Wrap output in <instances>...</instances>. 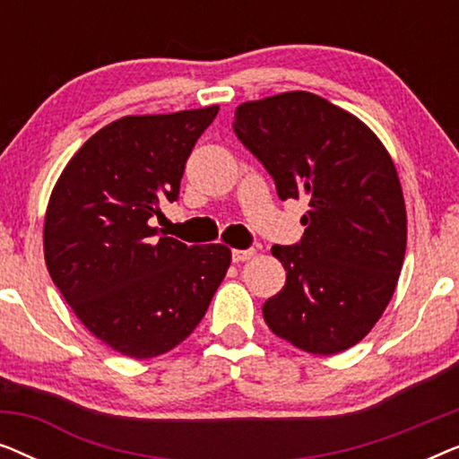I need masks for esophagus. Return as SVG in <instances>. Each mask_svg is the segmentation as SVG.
Segmentation results:
<instances>
[{"label":"esophagus","mask_w":459,"mask_h":459,"mask_svg":"<svg viewBox=\"0 0 459 459\" xmlns=\"http://www.w3.org/2000/svg\"><path fill=\"white\" fill-rule=\"evenodd\" d=\"M256 255V250L255 248H247V250H231V261L234 263H242V261H248V259H253V256Z\"/></svg>","instance_id":"34e87169"}]
</instances>
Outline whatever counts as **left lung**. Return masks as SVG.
<instances>
[{
	"mask_svg": "<svg viewBox=\"0 0 459 459\" xmlns=\"http://www.w3.org/2000/svg\"><path fill=\"white\" fill-rule=\"evenodd\" d=\"M234 131L281 200L309 203L300 242L272 248L286 284L263 305L269 330L313 355L347 351L385 313L403 265L407 212L391 154L366 123L309 91L240 104Z\"/></svg>",
	"mask_w": 459,
	"mask_h": 459,
	"instance_id": "1",
	"label": "left lung"
}]
</instances>
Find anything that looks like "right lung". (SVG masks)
<instances>
[{
  "label": "right lung",
  "mask_w": 459,
  "mask_h": 459,
  "mask_svg": "<svg viewBox=\"0 0 459 459\" xmlns=\"http://www.w3.org/2000/svg\"><path fill=\"white\" fill-rule=\"evenodd\" d=\"M217 112L112 121L77 150L49 196L48 272L81 324L121 355L150 359L178 347L228 273V247H186L152 228Z\"/></svg>",
  "instance_id": "add662e5"
}]
</instances>
